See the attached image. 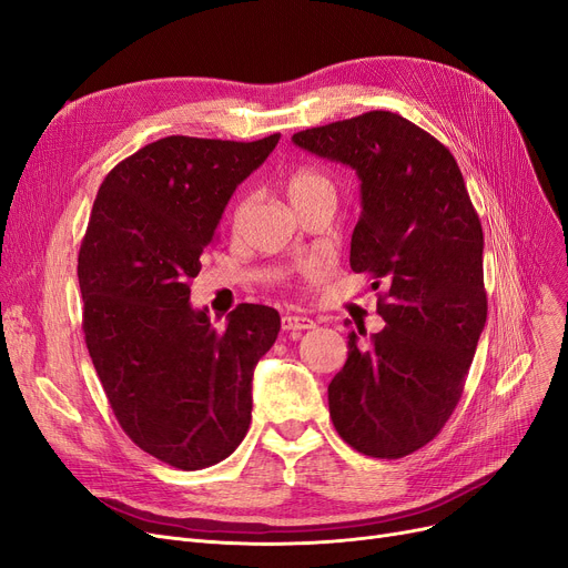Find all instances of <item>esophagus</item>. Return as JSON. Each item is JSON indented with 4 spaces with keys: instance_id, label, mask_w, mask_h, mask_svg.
<instances>
[{
    "instance_id": "34e87169",
    "label": "esophagus",
    "mask_w": 568,
    "mask_h": 568,
    "mask_svg": "<svg viewBox=\"0 0 568 568\" xmlns=\"http://www.w3.org/2000/svg\"><path fill=\"white\" fill-rule=\"evenodd\" d=\"M281 325L283 329H313L316 327V323H313L311 318L302 316V313H285V316L281 318Z\"/></svg>"
}]
</instances>
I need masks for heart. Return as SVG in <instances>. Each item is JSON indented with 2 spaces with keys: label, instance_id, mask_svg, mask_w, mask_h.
I'll use <instances>...</instances> for the list:
<instances>
[{
  "label": "heart",
  "instance_id": "b5f03b06",
  "mask_svg": "<svg viewBox=\"0 0 568 568\" xmlns=\"http://www.w3.org/2000/svg\"><path fill=\"white\" fill-rule=\"evenodd\" d=\"M283 186H285V194L290 199L292 205H297L302 201H306L308 196L313 194H321V192H334L332 189V182L325 173L316 171V168H295V171L287 173L285 180H283ZM245 210V203H239L236 207V215H241ZM318 264L316 262H306L304 264V271H316Z\"/></svg>",
  "mask_w": 568,
  "mask_h": 568
}]
</instances>
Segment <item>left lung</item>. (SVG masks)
Wrapping results in <instances>:
<instances>
[{
	"label": "left lung",
	"instance_id": "left-lung-1",
	"mask_svg": "<svg viewBox=\"0 0 568 568\" xmlns=\"http://www.w3.org/2000/svg\"><path fill=\"white\" fill-rule=\"evenodd\" d=\"M292 142L361 178L351 268L386 283V327L369 346L351 332L327 386L332 424L365 456L403 458L445 428L487 323L479 217L452 152L400 114L365 112Z\"/></svg>",
	"mask_w": 568,
	"mask_h": 568
}]
</instances>
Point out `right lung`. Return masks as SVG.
<instances>
[{"instance_id": "obj_1", "label": "right lung", "mask_w": 568, "mask_h": 568, "mask_svg": "<svg viewBox=\"0 0 568 568\" xmlns=\"http://www.w3.org/2000/svg\"><path fill=\"white\" fill-rule=\"evenodd\" d=\"M278 140L142 146L102 180L81 241V325L104 395L123 433L180 470L215 466L243 443L252 372L278 337L271 306L239 304L220 329L189 304L231 194Z\"/></svg>"}]
</instances>
